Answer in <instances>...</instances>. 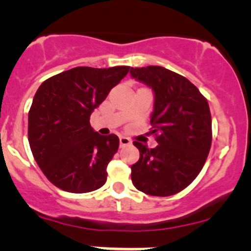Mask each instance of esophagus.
Masks as SVG:
<instances>
[{"instance_id": "1", "label": "esophagus", "mask_w": 251, "mask_h": 251, "mask_svg": "<svg viewBox=\"0 0 251 251\" xmlns=\"http://www.w3.org/2000/svg\"><path fill=\"white\" fill-rule=\"evenodd\" d=\"M131 141L130 138L125 137V136H120V147H126V146H130Z\"/></svg>"}]
</instances>
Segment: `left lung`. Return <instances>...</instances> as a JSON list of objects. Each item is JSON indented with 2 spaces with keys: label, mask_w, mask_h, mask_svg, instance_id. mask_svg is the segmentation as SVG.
I'll use <instances>...</instances> for the list:
<instances>
[{
  "label": "left lung",
  "mask_w": 251,
  "mask_h": 251,
  "mask_svg": "<svg viewBox=\"0 0 251 251\" xmlns=\"http://www.w3.org/2000/svg\"><path fill=\"white\" fill-rule=\"evenodd\" d=\"M131 76L151 87V116L158 146L135 141L140 160L131 166V179L149 196L169 197L194 181L203 169L212 140L206 98L184 76L158 65L131 68Z\"/></svg>",
  "instance_id": "1"
}]
</instances>
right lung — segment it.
I'll list each match as a JSON object with an SVG mask.
<instances>
[{
  "label": "right lung",
  "mask_w": 251,
  "mask_h": 251,
  "mask_svg": "<svg viewBox=\"0 0 251 251\" xmlns=\"http://www.w3.org/2000/svg\"><path fill=\"white\" fill-rule=\"evenodd\" d=\"M128 70L76 67L47 78L36 91L27 137L37 165L55 187L87 193L105 183L119 137L96 132L90 116Z\"/></svg>",
  "instance_id": "obj_1"
}]
</instances>
